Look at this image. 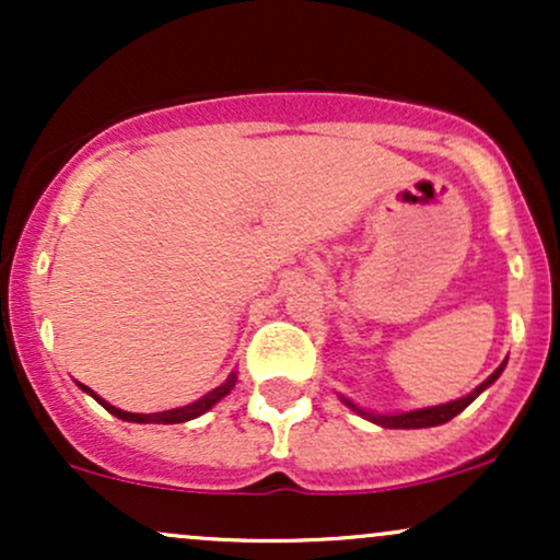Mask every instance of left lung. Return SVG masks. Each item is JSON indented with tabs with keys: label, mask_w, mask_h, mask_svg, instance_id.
<instances>
[{
	"label": "left lung",
	"mask_w": 560,
	"mask_h": 560,
	"mask_svg": "<svg viewBox=\"0 0 560 560\" xmlns=\"http://www.w3.org/2000/svg\"><path fill=\"white\" fill-rule=\"evenodd\" d=\"M505 363L508 361L500 363L498 369H494L492 374L487 376L477 389L468 392L466 397H458V400H450V402H442V405H432V408L402 410V413H376V410H365V408H361V405L347 400L345 395H339V400H342L350 410H355V413L361 416V419L376 423V427H384V429H429V427H440V423H447L450 419H455V416H458L460 410H466L468 405L477 400V397L487 387H490V384L498 382V376L503 374Z\"/></svg>",
	"instance_id": "1"
}]
</instances>
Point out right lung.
<instances>
[{
  "label": "right lung",
  "mask_w": 560,
  "mask_h": 560,
  "mask_svg": "<svg viewBox=\"0 0 560 560\" xmlns=\"http://www.w3.org/2000/svg\"><path fill=\"white\" fill-rule=\"evenodd\" d=\"M234 384H236V371H231L229 378H226V382L221 384V387L210 389L208 395H202V397H199V400H195V402H189V405H182V408L160 410V413H128V410H120V408H115V405H110V402H107V400H102V397L96 395L94 389H89L86 384H79V387H81L83 392H86V395H92L94 400L100 402L102 408L107 410V413L118 416L120 421H131V423H184V421L199 419V416H202V413H208V410L213 408L215 402H221L223 397H226L229 392L234 389Z\"/></svg>",
  "instance_id": "right-lung-1"
}]
</instances>
